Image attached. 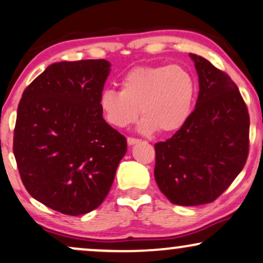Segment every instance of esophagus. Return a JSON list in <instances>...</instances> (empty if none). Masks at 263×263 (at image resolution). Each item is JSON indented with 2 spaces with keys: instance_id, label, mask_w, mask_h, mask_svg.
I'll return each mask as SVG.
<instances>
[{
  "instance_id": "1",
  "label": "esophagus",
  "mask_w": 263,
  "mask_h": 263,
  "mask_svg": "<svg viewBox=\"0 0 263 263\" xmlns=\"http://www.w3.org/2000/svg\"><path fill=\"white\" fill-rule=\"evenodd\" d=\"M126 141H128L129 145H134V144H137V142H139L140 140H139V139H137V138H130V137H129L128 139H126Z\"/></svg>"
}]
</instances>
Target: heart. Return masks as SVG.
<instances>
[{
  "instance_id": "obj_1",
  "label": "heart",
  "mask_w": 263,
  "mask_h": 263,
  "mask_svg": "<svg viewBox=\"0 0 263 263\" xmlns=\"http://www.w3.org/2000/svg\"><path fill=\"white\" fill-rule=\"evenodd\" d=\"M196 84L186 68L139 66L121 80V91L107 89L100 96V108L106 121L116 128H125L138 119L145 134L160 130L168 134L187 122L195 101Z\"/></svg>"
}]
</instances>
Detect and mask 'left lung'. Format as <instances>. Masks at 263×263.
I'll use <instances>...</instances> for the list:
<instances>
[{"label": "left lung", "instance_id": "1", "mask_svg": "<svg viewBox=\"0 0 263 263\" xmlns=\"http://www.w3.org/2000/svg\"><path fill=\"white\" fill-rule=\"evenodd\" d=\"M190 57L199 74L195 109L173 137L155 144V179L180 206L221 196L244 168L250 142V117L238 86L206 58Z\"/></svg>", "mask_w": 263, "mask_h": 263}]
</instances>
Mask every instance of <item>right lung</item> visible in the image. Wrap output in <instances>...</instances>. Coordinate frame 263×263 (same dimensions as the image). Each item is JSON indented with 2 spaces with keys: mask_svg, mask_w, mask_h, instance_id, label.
I'll return each mask as SVG.
<instances>
[{
  "mask_svg": "<svg viewBox=\"0 0 263 263\" xmlns=\"http://www.w3.org/2000/svg\"><path fill=\"white\" fill-rule=\"evenodd\" d=\"M109 67L106 60L53 63L19 101L13 152L21 179L35 200L64 215L101 205L126 152L99 103Z\"/></svg>",
  "mask_w": 263,
  "mask_h": 263,
  "instance_id": "obj_1",
  "label": "right lung"
}]
</instances>
